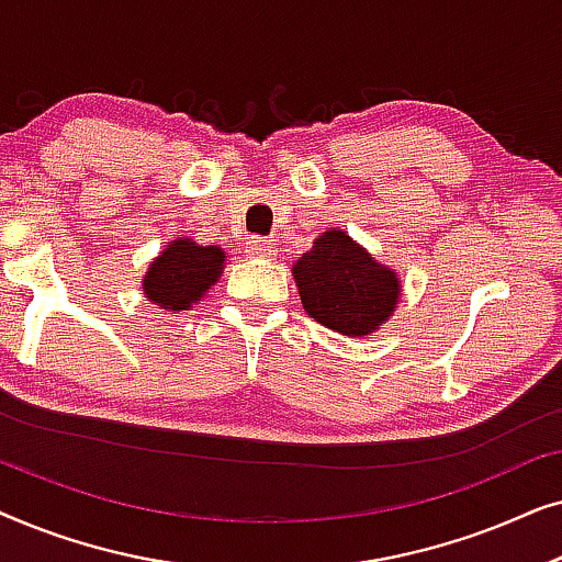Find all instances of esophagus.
Listing matches in <instances>:
<instances>
[{"instance_id": "34e87169", "label": "esophagus", "mask_w": 562, "mask_h": 562, "mask_svg": "<svg viewBox=\"0 0 562 562\" xmlns=\"http://www.w3.org/2000/svg\"><path fill=\"white\" fill-rule=\"evenodd\" d=\"M276 243L266 240V237H250L248 240V256L252 258H273Z\"/></svg>"}]
</instances>
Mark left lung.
<instances>
[{
	"label": "left lung",
	"mask_w": 562,
	"mask_h": 562,
	"mask_svg": "<svg viewBox=\"0 0 562 562\" xmlns=\"http://www.w3.org/2000/svg\"><path fill=\"white\" fill-rule=\"evenodd\" d=\"M304 312L348 337H368L394 317L402 281L342 229H327L291 266Z\"/></svg>",
	"instance_id": "obj_1"
}]
</instances>
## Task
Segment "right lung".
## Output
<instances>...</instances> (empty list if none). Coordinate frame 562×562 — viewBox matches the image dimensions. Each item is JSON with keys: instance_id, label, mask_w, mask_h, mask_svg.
<instances>
[{"instance_id": "add662e5", "label": "right lung", "mask_w": 562, "mask_h": 562, "mask_svg": "<svg viewBox=\"0 0 562 562\" xmlns=\"http://www.w3.org/2000/svg\"><path fill=\"white\" fill-rule=\"evenodd\" d=\"M227 252L220 245H199L191 237H176L143 276V294L166 312H183L202 302L225 271Z\"/></svg>"}]
</instances>
